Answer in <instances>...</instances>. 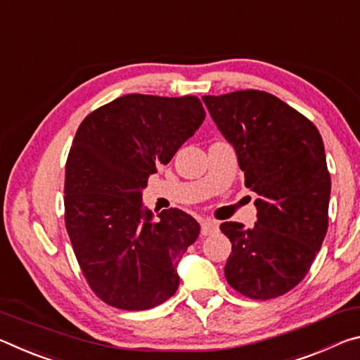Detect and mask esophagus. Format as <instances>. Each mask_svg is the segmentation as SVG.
<instances>
[{
    "mask_svg": "<svg viewBox=\"0 0 360 360\" xmlns=\"http://www.w3.org/2000/svg\"><path fill=\"white\" fill-rule=\"evenodd\" d=\"M219 231V223L214 220H204L201 223V234L202 236H210Z\"/></svg>",
    "mask_w": 360,
    "mask_h": 360,
    "instance_id": "obj_1",
    "label": "esophagus"
}]
</instances>
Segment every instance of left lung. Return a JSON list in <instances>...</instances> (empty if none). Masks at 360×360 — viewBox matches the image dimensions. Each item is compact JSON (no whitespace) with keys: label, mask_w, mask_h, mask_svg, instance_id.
I'll use <instances>...</instances> for the list:
<instances>
[{"label":"left lung","mask_w":360,"mask_h":360,"mask_svg":"<svg viewBox=\"0 0 360 360\" xmlns=\"http://www.w3.org/2000/svg\"><path fill=\"white\" fill-rule=\"evenodd\" d=\"M202 102L258 196L252 228L220 225L233 244L225 278L253 300L284 295L308 274L327 233L330 174L321 134L268 92L204 96Z\"/></svg>","instance_id":"1"}]
</instances>
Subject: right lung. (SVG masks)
<instances>
[{
  "label": "right lung",
  "mask_w": 360,
  "mask_h": 360,
  "mask_svg": "<svg viewBox=\"0 0 360 360\" xmlns=\"http://www.w3.org/2000/svg\"><path fill=\"white\" fill-rule=\"evenodd\" d=\"M204 117L198 97L127 94L76 131L65 167V225L82 274L107 304L150 309L179 288L180 258L201 226L180 209L155 221L141 191Z\"/></svg>",
  "instance_id": "right-lung-1"
}]
</instances>
